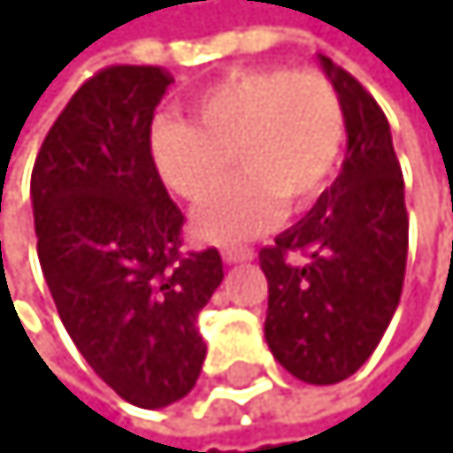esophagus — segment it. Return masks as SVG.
Here are the masks:
<instances>
[{"instance_id":"34e87169","label":"esophagus","mask_w":453,"mask_h":453,"mask_svg":"<svg viewBox=\"0 0 453 453\" xmlns=\"http://www.w3.org/2000/svg\"><path fill=\"white\" fill-rule=\"evenodd\" d=\"M226 264H243V261H252L255 252L250 250V246H226V250L221 252Z\"/></svg>"}]
</instances>
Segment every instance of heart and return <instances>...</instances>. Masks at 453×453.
I'll return each mask as SVG.
<instances>
[{
  "instance_id": "b5f03b06",
  "label": "heart",
  "mask_w": 453,
  "mask_h": 453,
  "mask_svg": "<svg viewBox=\"0 0 453 453\" xmlns=\"http://www.w3.org/2000/svg\"><path fill=\"white\" fill-rule=\"evenodd\" d=\"M152 164L164 187L198 203L234 169L247 175L192 218L212 243L252 238L286 210H309L341 170L346 112L332 81L315 70H232L192 102V124L164 121L152 130Z\"/></svg>"
}]
</instances>
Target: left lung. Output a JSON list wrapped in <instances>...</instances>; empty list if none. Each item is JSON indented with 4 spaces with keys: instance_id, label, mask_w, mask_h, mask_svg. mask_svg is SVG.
Returning <instances> with one entry per match:
<instances>
[{
    "instance_id": "obj_1",
    "label": "left lung",
    "mask_w": 453,
    "mask_h": 453,
    "mask_svg": "<svg viewBox=\"0 0 453 453\" xmlns=\"http://www.w3.org/2000/svg\"><path fill=\"white\" fill-rule=\"evenodd\" d=\"M320 65L346 112V161L315 207L264 246L261 269L272 355L297 380L332 386L372 357L395 318L409 212L386 112L351 73L326 56Z\"/></svg>"
}]
</instances>
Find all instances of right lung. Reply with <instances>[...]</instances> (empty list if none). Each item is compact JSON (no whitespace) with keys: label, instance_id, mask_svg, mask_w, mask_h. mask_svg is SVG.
<instances>
[{"label":"right lung","instance_id":"add662e5","mask_svg":"<svg viewBox=\"0 0 453 453\" xmlns=\"http://www.w3.org/2000/svg\"><path fill=\"white\" fill-rule=\"evenodd\" d=\"M173 76L112 65L73 93L33 164L36 250L67 334L90 369L138 409L196 386L198 315L224 280L218 250L181 252L184 215L150 152Z\"/></svg>","mask_w":453,"mask_h":453}]
</instances>
